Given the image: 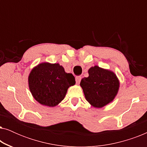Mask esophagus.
Instances as JSON below:
<instances>
[{
	"label": "esophagus",
	"mask_w": 147,
	"mask_h": 147,
	"mask_svg": "<svg viewBox=\"0 0 147 147\" xmlns=\"http://www.w3.org/2000/svg\"><path fill=\"white\" fill-rule=\"evenodd\" d=\"M82 80V77L81 76H76V83H77L78 84H80V81H81Z\"/></svg>",
	"instance_id": "esophagus-1"
}]
</instances>
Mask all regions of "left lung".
Instances as JSON below:
<instances>
[{"mask_svg": "<svg viewBox=\"0 0 147 147\" xmlns=\"http://www.w3.org/2000/svg\"><path fill=\"white\" fill-rule=\"evenodd\" d=\"M89 76L81 80L87 101L95 108H102L113 101L119 89V80L110 70L95 65L88 70Z\"/></svg>", "mask_w": 147, "mask_h": 147, "instance_id": "obj_1", "label": "left lung"}]
</instances>
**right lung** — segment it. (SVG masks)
<instances>
[{"mask_svg":"<svg viewBox=\"0 0 147 147\" xmlns=\"http://www.w3.org/2000/svg\"><path fill=\"white\" fill-rule=\"evenodd\" d=\"M33 98L43 106L53 107L65 98L69 86L75 85V78L66 73L59 63L44 62L31 70L28 78Z\"/></svg>","mask_w":147,"mask_h":147,"instance_id":"1","label":"right lung"}]
</instances>
